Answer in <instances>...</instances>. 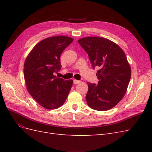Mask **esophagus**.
I'll use <instances>...</instances> for the list:
<instances>
[{
    "label": "esophagus",
    "mask_w": 152,
    "mask_h": 152,
    "mask_svg": "<svg viewBox=\"0 0 152 152\" xmlns=\"http://www.w3.org/2000/svg\"><path fill=\"white\" fill-rule=\"evenodd\" d=\"M80 82H81V81H80V80H75V79L73 80V83H74L75 84H78L80 83Z\"/></svg>",
    "instance_id": "obj_1"
}]
</instances>
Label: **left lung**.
<instances>
[{"label": "left lung", "mask_w": 152, "mask_h": 152, "mask_svg": "<svg viewBox=\"0 0 152 152\" xmlns=\"http://www.w3.org/2000/svg\"><path fill=\"white\" fill-rule=\"evenodd\" d=\"M88 56L96 73L98 84L87 82L86 96L89 107L106 111L116 106L125 95L131 76V69L124 50L117 44L100 37H89L78 40Z\"/></svg>", "instance_id": "obj_1"}]
</instances>
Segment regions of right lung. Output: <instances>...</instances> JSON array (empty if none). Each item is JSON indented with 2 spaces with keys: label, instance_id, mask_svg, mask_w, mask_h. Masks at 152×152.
I'll list each match as a JSON object with an SVG mask.
<instances>
[{
  "label": "right lung",
  "instance_id": "obj_1",
  "mask_svg": "<svg viewBox=\"0 0 152 152\" xmlns=\"http://www.w3.org/2000/svg\"><path fill=\"white\" fill-rule=\"evenodd\" d=\"M73 39L67 36L50 37L37 44L26 57L24 77L27 91L46 109H56L63 104L73 84V80L55 76L60 70L62 52Z\"/></svg>",
  "mask_w": 152,
  "mask_h": 152
}]
</instances>
